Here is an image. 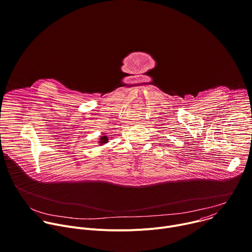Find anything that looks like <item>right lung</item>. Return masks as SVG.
<instances>
[{"mask_svg": "<svg viewBox=\"0 0 252 252\" xmlns=\"http://www.w3.org/2000/svg\"><path fill=\"white\" fill-rule=\"evenodd\" d=\"M108 141H109V138H108V136H107V135H103V136H101V137H100V140H99L98 142H99V144L103 145V144L107 143Z\"/></svg>", "mask_w": 252, "mask_h": 252, "instance_id": "1", "label": "right lung"}]
</instances>
